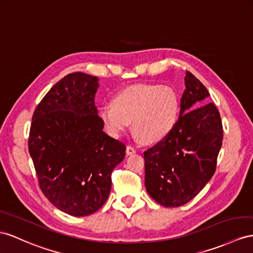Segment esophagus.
Returning <instances> with one entry per match:
<instances>
[{"label": "esophagus", "mask_w": 253, "mask_h": 253, "mask_svg": "<svg viewBox=\"0 0 253 253\" xmlns=\"http://www.w3.org/2000/svg\"><path fill=\"white\" fill-rule=\"evenodd\" d=\"M134 153H135V148H134L133 146L128 145V146L126 147V154H127V155H132V154H134Z\"/></svg>", "instance_id": "obj_1"}]
</instances>
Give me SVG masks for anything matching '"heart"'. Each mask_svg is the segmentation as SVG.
<instances>
[{
	"label": "heart",
	"instance_id": "obj_1",
	"mask_svg": "<svg viewBox=\"0 0 253 253\" xmlns=\"http://www.w3.org/2000/svg\"><path fill=\"white\" fill-rule=\"evenodd\" d=\"M180 100L168 85L140 83L120 90L99 110V120L109 135L119 138L131 123L133 133L146 144L164 141L177 125Z\"/></svg>",
	"mask_w": 253,
	"mask_h": 253
}]
</instances>
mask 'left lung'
I'll use <instances>...</instances> for the list:
<instances>
[{"label": "left lung", "mask_w": 253, "mask_h": 253, "mask_svg": "<svg viewBox=\"0 0 253 253\" xmlns=\"http://www.w3.org/2000/svg\"><path fill=\"white\" fill-rule=\"evenodd\" d=\"M177 125L144 152L145 187L160 205L178 207L202 190L216 171L223 140L222 122L209 90L189 71Z\"/></svg>", "instance_id": "left-lung-1"}]
</instances>
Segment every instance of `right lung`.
I'll list each match as a JSON object with an SVG mask.
<instances>
[{"mask_svg":"<svg viewBox=\"0 0 253 253\" xmlns=\"http://www.w3.org/2000/svg\"><path fill=\"white\" fill-rule=\"evenodd\" d=\"M98 78L73 73L57 82L32 118L29 153L41 189L71 216H88L106 203L111 174L126 146L103 132L95 106Z\"/></svg>","mask_w":253,"mask_h":253,"instance_id":"obj_1","label":"right lung"}]
</instances>
